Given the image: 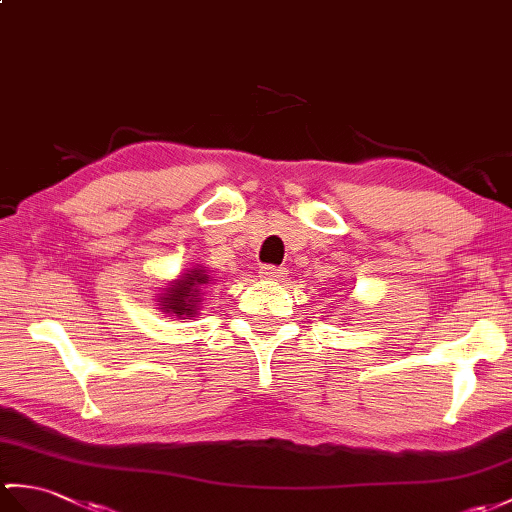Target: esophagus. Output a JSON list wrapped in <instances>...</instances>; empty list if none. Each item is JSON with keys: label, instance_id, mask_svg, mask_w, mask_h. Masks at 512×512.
<instances>
[{"label": "esophagus", "instance_id": "1", "mask_svg": "<svg viewBox=\"0 0 512 512\" xmlns=\"http://www.w3.org/2000/svg\"><path fill=\"white\" fill-rule=\"evenodd\" d=\"M259 275L264 277V279H281V277L285 275V270H283L281 266H272V264H268V266H261Z\"/></svg>", "mask_w": 512, "mask_h": 512}]
</instances>
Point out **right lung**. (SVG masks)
<instances>
[{
	"label": "right lung",
	"instance_id": "right-lung-1",
	"mask_svg": "<svg viewBox=\"0 0 512 512\" xmlns=\"http://www.w3.org/2000/svg\"><path fill=\"white\" fill-rule=\"evenodd\" d=\"M209 275L202 268H192L187 270L185 275L178 279L172 288L165 290V296H161V310L163 312H172L178 318L185 316H194L196 307H198V288L202 283H209Z\"/></svg>",
	"mask_w": 512,
	"mask_h": 512
}]
</instances>
